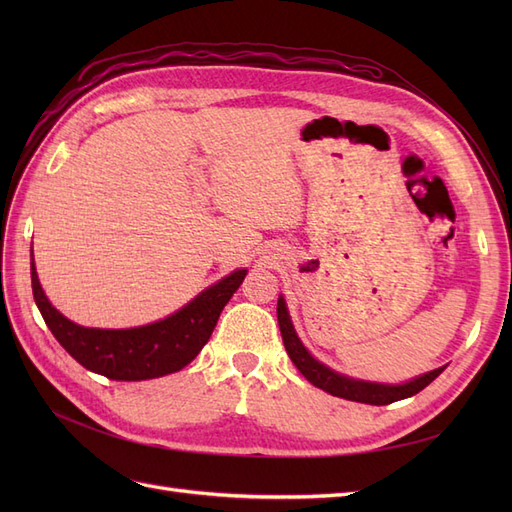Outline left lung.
<instances>
[{
    "label": "left lung",
    "mask_w": 512,
    "mask_h": 512,
    "mask_svg": "<svg viewBox=\"0 0 512 512\" xmlns=\"http://www.w3.org/2000/svg\"><path fill=\"white\" fill-rule=\"evenodd\" d=\"M277 322H280L282 339H284V346H286L290 361L297 365V369L309 382L318 386V389L331 393L333 397L359 401V404H369V406H386V404H393V401L406 399V397L416 395L418 391H423L427 384H431L444 371V367H438L421 378H416L406 384H397V386L352 380V378L337 374V371L329 369L327 365L318 363L314 356L305 350L301 339L297 337V333H294V327H292L288 309H286V303L282 297L277 299Z\"/></svg>",
    "instance_id": "1"
}]
</instances>
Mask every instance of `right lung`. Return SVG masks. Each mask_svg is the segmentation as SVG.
Instances as JSON below:
<instances>
[{
    "label": "right lung",
    "mask_w": 512,
    "mask_h": 512,
    "mask_svg": "<svg viewBox=\"0 0 512 512\" xmlns=\"http://www.w3.org/2000/svg\"><path fill=\"white\" fill-rule=\"evenodd\" d=\"M245 280V269L200 292L177 314L138 329H87L74 324L44 297L32 262V290L40 314L74 361L108 380H149L183 369L196 359L218 324L224 305Z\"/></svg>",
    "instance_id": "1"
}]
</instances>
